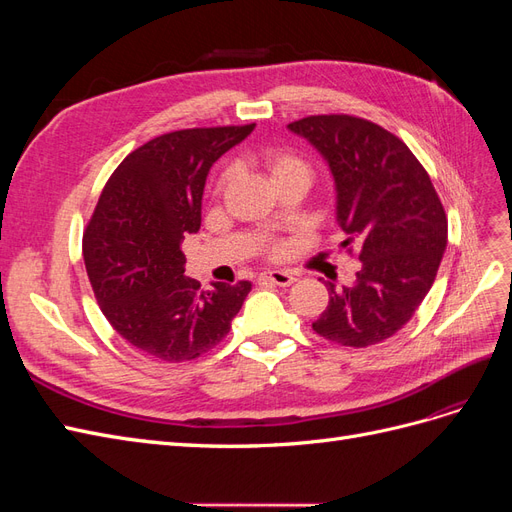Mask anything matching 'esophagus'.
<instances>
[{"instance_id":"1","label":"esophagus","mask_w":512,"mask_h":512,"mask_svg":"<svg viewBox=\"0 0 512 512\" xmlns=\"http://www.w3.org/2000/svg\"><path fill=\"white\" fill-rule=\"evenodd\" d=\"M260 277H262V280H269L275 286H284V288L290 286L294 280H297V277H294L288 271H265Z\"/></svg>"}]
</instances>
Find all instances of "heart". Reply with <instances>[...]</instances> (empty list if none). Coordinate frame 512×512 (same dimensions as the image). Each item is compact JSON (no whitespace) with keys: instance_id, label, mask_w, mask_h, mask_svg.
Masks as SVG:
<instances>
[{"instance_id":"1","label":"heart","mask_w":512,"mask_h":512,"mask_svg":"<svg viewBox=\"0 0 512 512\" xmlns=\"http://www.w3.org/2000/svg\"><path fill=\"white\" fill-rule=\"evenodd\" d=\"M260 160L269 170L273 183L284 179V177H290V175H309V164L305 162V158L288 147H269L267 151H262ZM230 175H232L230 168L222 170V175L218 177V181H215V196H220L226 190ZM277 252L280 250L273 247V254H277Z\"/></svg>"}]
</instances>
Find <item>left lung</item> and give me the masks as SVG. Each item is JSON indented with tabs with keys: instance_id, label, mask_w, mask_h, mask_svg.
Returning <instances> with one entry per match:
<instances>
[{
	"instance_id": "obj_1",
	"label": "left lung",
	"mask_w": 512,
	"mask_h": 512,
	"mask_svg": "<svg viewBox=\"0 0 512 512\" xmlns=\"http://www.w3.org/2000/svg\"><path fill=\"white\" fill-rule=\"evenodd\" d=\"M329 162L337 222L361 269L350 286H329L312 329L333 344L367 348L393 337L436 280L448 239L442 200L399 136L354 115H309L288 123Z\"/></svg>"
}]
</instances>
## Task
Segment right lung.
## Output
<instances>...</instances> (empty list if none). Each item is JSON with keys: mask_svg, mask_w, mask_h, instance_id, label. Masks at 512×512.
Instances as JSON below:
<instances>
[{"mask_svg": "<svg viewBox=\"0 0 512 512\" xmlns=\"http://www.w3.org/2000/svg\"><path fill=\"white\" fill-rule=\"evenodd\" d=\"M188 128L151 138L108 177L83 232L96 301L130 346L164 363L194 361L218 346L252 290L183 275L185 232L200 228L209 168L254 130Z\"/></svg>", "mask_w": 512, "mask_h": 512, "instance_id": "1", "label": "right lung"}]
</instances>
